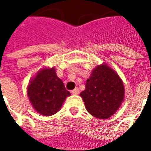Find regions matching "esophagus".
<instances>
[{"mask_svg": "<svg viewBox=\"0 0 151 151\" xmlns=\"http://www.w3.org/2000/svg\"><path fill=\"white\" fill-rule=\"evenodd\" d=\"M78 93H79V89H78V88H75L72 91V94L73 95H78Z\"/></svg>", "mask_w": 151, "mask_h": 151, "instance_id": "34e87169", "label": "esophagus"}]
</instances>
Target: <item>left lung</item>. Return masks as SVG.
I'll return each mask as SVG.
<instances>
[{"label": "left lung", "instance_id": "8db88e82", "mask_svg": "<svg viewBox=\"0 0 151 151\" xmlns=\"http://www.w3.org/2000/svg\"><path fill=\"white\" fill-rule=\"evenodd\" d=\"M80 96L90 114L107 119L119 108L124 98L122 79L113 69L103 63L92 71Z\"/></svg>", "mask_w": 151, "mask_h": 151}]
</instances>
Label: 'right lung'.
<instances>
[{"instance_id": "1", "label": "right lung", "mask_w": 151, "mask_h": 151, "mask_svg": "<svg viewBox=\"0 0 151 151\" xmlns=\"http://www.w3.org/2000/svg\"><path fill=\"white\" fill-rule=\"evenodd\" d=\"M27 95L37 112L43 116H51L59 111L70 93L57 77L55 67H52L43 68L37 72L29 81Z\"/></svg>"}]
</instances>
